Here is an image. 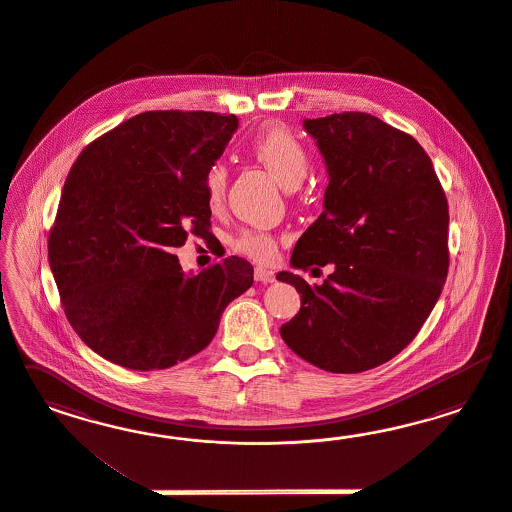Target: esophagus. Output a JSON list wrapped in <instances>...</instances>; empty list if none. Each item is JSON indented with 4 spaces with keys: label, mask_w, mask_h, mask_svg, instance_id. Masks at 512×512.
Returning a JSON list of instances; mask_svg holds the SVG:
<instances>
[{
    "label": "esophagus",
    "mask_w": 512,
    "mask_h": 512,
    "mask_svg": "<svg viewBox=\"0 0 512 512\" xmlns=\"http://www.w3.org/2000/svg\"><path fill=\"white\" fill-rule=\"evenodd\" d=\"M253 278L255 281H261V283H272L276 276H274V270L272 268H266V266H257L255 272H253Z\"/></svg>",
    "instance_id": "34e87169"
}]
</instances>
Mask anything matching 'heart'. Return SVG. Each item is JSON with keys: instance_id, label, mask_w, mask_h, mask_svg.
<instances>
[{"instance_id": "obj_1", "label": "heart", "mask_w": 512, "mask_h": 512, "mask_svg": "<svg viewBox=\"0 0 512 512\" xmlns=\"http://www.w3.org/2000/svg\"><path fill=\"white\" fill-rule=\"evenodd\" d=\"M251 150L264 167L278 178L279 184L287 189L300 186L310 169V154L304 142L283 125H268L261 129L251 142ZM227 180L229 171L221 161L212 163L204 172L202 189L212 210H217L223 204ZM233 248L249 259L268 263L276 257L278 242L272 234L246 231L234 240Z\"/></svg>"}]
</instances>
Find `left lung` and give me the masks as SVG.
Segmentation results:
<instances>
[{
    "instance_id": "1",
    "label": "left lung",
    "mask_w": 512,
    "mask_h": 512,
    "mask_svg": "<svg viewBox=\"0 0 512 512\" xmlns=\"http://www.w3.org/2000/svg\"><path fill=\"white\" fill-rule=\"evenodd\" d=\"M304 129L330 182L291 264L334 272L313 287L279 272L302 302L279 334L325 372H366L407 347L434 310L449 272V204L419 142L372 114H330Z\"/></svg>"
}]
</instances>
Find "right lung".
<instances>
[{"label": "right lung", "instance_id": "add662e5", "mask_svg": "<svg viewBox=\"0 0 512 512\" xmlns=\"http://www.w3.org/2000/svg\"><path fill=\"white\" fill-rule=\"evenodd\" d=\"M238 127L234 114L155 110L78 155L65 180L48 263L63 310L92 351L129 370H165L216 336L223 310L253 283L227 257L186 276L174 248L212 236L202 178Z\"/></svg>", "mask_w": 512, "mask_h": 512}]
</instances>
